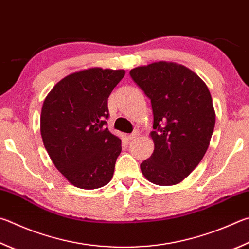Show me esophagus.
Masks as SVG:
<instances>
[{
  "label": "esophagus",
  "instance_id": "34e87169",
  "mask_svg": "<svg viewBox=\"0 0 249 249\" xmlns=\"http://www.w3.org/2000/svg\"><path fill=\"white\" fill-rule=\"evenodd\" d=\"M139 132H138V130H135V132H133L132 134H129L128 135V139L129 140H134V139H136L138 136H139Z\"/></svg>",
  "mask_w": 249,
  "mask_h": 249
}]
</instances>
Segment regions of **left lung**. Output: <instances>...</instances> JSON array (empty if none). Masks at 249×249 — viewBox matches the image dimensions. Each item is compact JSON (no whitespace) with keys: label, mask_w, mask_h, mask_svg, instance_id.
Instances as JSON below:
<instances>
[{"label":"left lung","mask_w":249,"mask_h":249,"mask_svg":"<svg viewBox=\"0 0 249 249\" xmlns=\"http://www.w3.org/2000/svg\"><path fill=\"white\" fill-rule=\"evenodd\" d=\"M150 99L155 150L140 164L148 180L175 185L188 176L205 156L213 133L215 113L209 89L187 67L157 62L129 71Z\"/></svg>","instance_id":"obj_1"}]
</instances>
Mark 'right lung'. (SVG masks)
<instances>
[{"label":"right lung","mask_w":249,"mask_h":249,"mask_svg":"<svg viewBox=\"0 0 249 249\" xmlns=\"http://www.w3.org/2000/svg\"><path fill=\"white\" fill-rule=\"evenodd\" d=\"M124 75L123 70L77 71L58 81L43 102V144L55 168L76 187H102L114 173L122 142L107 127V98Z\"/></svg>","instance_id":"1"}]
</instances>
